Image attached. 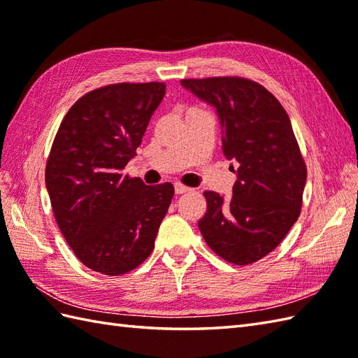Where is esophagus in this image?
Listing matches in <instances>:
<instances>
[{"label": "esophagus", "instance_id": "34e87169", "mask_svg": "<svg viewBox=\"0 0 358 358\" xmlns=\"http://www.w3.org/2000/svg\"><path fill=\"white\" fill-rule=\"evenodd\" d=\"M189 191H192V189L185 186V185H181V183H175V194H177V195L186 194V192H189Z\"/></svg>", "mask_w": 358, "mask_h": 358}]
</instances>
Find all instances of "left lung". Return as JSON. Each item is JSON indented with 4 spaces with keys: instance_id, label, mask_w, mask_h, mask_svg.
I'll use <instances>...</instances> for the list:
<instances>
[{
    "instance_id": "8db88e82",
    "label": "left lung",
    "mask_w": 358,
    "mask_h": 358,
    "mask_svg": "<svg viewBox=\"0 0 358 358\" xmlns=\"http://www.w3.org/2000/svg\"><path fill=\"white\" fill-rule=\"evenodd\" d=\"M181 85L217 109L224 155L238 163L229 199L204 192L203 238L226 262L255 263L280 245L301 210L308 171L291 120L268 89L248 78H189Z\"/></svg>"
}]
</instances>
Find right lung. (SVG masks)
I'll return each mask as SVG.
<instances>
[{
  "label": "right lung",
  "instance_id": "right-lung-1",
  "mask_svg": "<svg viewBox=\"0 0 358 358\" xmlns=\"http://www.w3.org/2000/svg\"><path fill=\"white\" fill-rule=\"evenodd\" d=\"M164 83H117L90 90L66 113L45 164L57 224L80 262L121 275L150 255L173 186L123 177Z\"/></svg>",
  "mask_w": 358,
  "mask_h": 358
}]
</instances>
